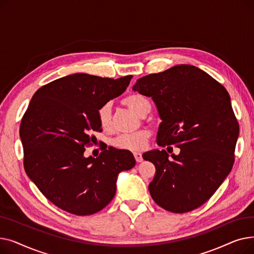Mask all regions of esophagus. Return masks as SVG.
I'll list each match as a JSON object with an SVG mask.
<instances>
[{
    "instance_id": "obj_1",
    "label": "esophagus",
    "mask_w": 254,
    "mask_h": 254,
    "mask_svg": "<svg viewBox=\"0 0 254 254\" xmlns=\"http://www.w3.org/2000/svg\"><path fill=\"white\" fill-rule=\"evenodd\" d=\"M134 156H135V158H136V161H137V163H141V162L143 161V157H142V154H141L140 152H135V153H134Z\"/></svg>"
}]
</instances>
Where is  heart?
Instances as JSON below:
<instances>
[{"label": "heart", "instance_id": "heart-1", "mask_svg": "<svg viewBox=\"0 0 254 254\" xmlns=\"http://www.w3.org/2000/svg\"><path fill=\"white\" fill-rule=\"evenodd\" d=\"M124 103L140 115H144L146 111L150 109V103L148 99L142 95H139V93H135V95L127 97L124 100ZM97 115H98L99 124L103 128L107 129L111 127L112 112H111V105L109 103L101 106L98 110ZM149 137H150L149 130L141 129L138 131L129 132V134L119 135L113 139L112 144L114 147L118 149L141 151L146 147V145H147Z\"/></svg>", "mask_w": 254, "mask_h": 254}]
</instances>
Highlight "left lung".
Instances as JSON below:
<instances>
[{
	"mask_svg": "<svg viewBox=\"0 0 254 254\" xmlns=\"http://www.w3.org/2000/svg\"><path fill=\"white\" fill-rule=\"evenodd\" d=\"M132 90L155 103L162 124L156 142L180 148L178 155L152 150L143 158L156 169L148 189L167 211L201 207L230 174L239 124L229 92L214 78L190 64H178L137 80Z\"/></svg>",
	"mask_w": 254,
	"mask_h": 254,
	"instance_id": "1",
	"label": "left lung"
}]
</instances>
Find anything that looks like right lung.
<instances>
[{"label": "right lung", "instance_id": "add662e5", "mask_svg": "<svg viewBox=\"0 0 254 254\" xmlns=\"http://www.w3.org/2000/svg\"><path fill=\"white\" fill-rule=\"evenodd\" d=\"M131 75L118 79L83 73L40 87L22 116L19 135L23 167L39 190L72 214L91 215L108 205L117 176L136 165L128 150L107 146L95 158L84 151L102 131L101 106L127 89Z\"/></svg>", "mask_w": 254, "mask_h": 254}]
</instances>
